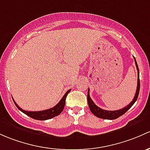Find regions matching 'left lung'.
Here are the masks:
<instances>
[{
  "mask_svg": "<svg viewBox=\"0 0 150 150\" xmlns=\"http://www.w3.org/2000/svg\"><path fill=\"white\" fill-rule=\"evenodd\" d=\"M134 62H135V64H136L137 69V73H138V78H137V91H136V93H135L134 97L133 100L128 105H127L124 108H121V109L119 110H116V111H106V110H103L101 109L100 108H99L98 106L96 105L94 103V102L93 101L92 99L91 98L89 95V88H88V106H89L90 110L92 112V113H93L97 117L100 118V119H110V120H113V119H116L117 118H119V116H122L123 114H124L127 111L134 105V103L136 102L138 96H139V89H140V81H139V67L137 65V63L136 59L134 57Z\"/></svg>",
  "mask_w": 150,
  "mask_h": 150,
  "instance_id": "left-lung-1",
  "label": "left lung"
}]
</instances>
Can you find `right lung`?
<instances>
[{
  "label": "right lung",
  "instance_id": "obj_1",
  "mask_svg": "<svg viewBox=\"0 0 150 150\" xmlns=\"http://www.w3.org/2000/svg\"><path fill=\"white\" fill-rule=\"evenodd\" d=\"M71 90H69L67 91V92L65 93L63 97L62 98V99L60 100V101L55 106L53 107V108H50V109H47L45 110V111H24L22 108H20L17 103H16L15 100H13L14 103H15L16 106L23 113H25L26 115L29 116V117L32 118V119H37V120H47V119H52V118L55 117V116H58V115L62 113V111L64 109V105H65V100H66V97H67V94L70 93V91Z\"/></svg>",
  "mask_w": 150,
  "mask_h": 150
}]
</instances>
